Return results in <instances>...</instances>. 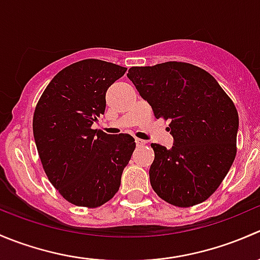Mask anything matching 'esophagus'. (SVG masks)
<instances>
[{
  "label": "esophagus",
  "mask_w": 260,
  "mask_h": 260,
  "mask_svg": "<svg viewBox=\"0 0 260 260\" xmlns=\"http://www.w3.org/2000/svg\"><path fill=\"white\" fill-rule=\"evenodd\" d=\"M146 143H147L146 141L141 140V138H136V145H137L138 147H141V146H145Z\"/></svg>",
  "instance_id": "esophagus-1"
}]
</instances>
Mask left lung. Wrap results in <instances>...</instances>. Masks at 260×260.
Returning <instances> with one entry per match:
<instances>
[{"label": "left lung", "mask_w": 260, "mask_h": 260, "mask_svg": "<svg viewBox=\"0 0 260 260\" xmlns=\"http://www.w3.org/2000/svg\"><path fill=\"white\" fill-rule=\"evenodd\" d=\"M127 77L152 107L170 120L174 146L152 143L149 181L171 205L190 208L209 199L229 172L237 154L239 115L215 78L188 62L132 67Z\"/></svg>", "instance_id": "1"}]
</instances>
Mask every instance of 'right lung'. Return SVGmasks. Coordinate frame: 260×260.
Listing matches in <instances>:
<instances>
[{
    "label": "right lung",
    "mask_w": 260,
    "mask_h": 260,
    "mask_svg": "<svg viewBox=\"0 0 260 260\" xmlns=\"http://www.w3.org/2000/svg\"><path fill=\"white\" fill-rule=\"evenodd\" d=\"M127 68L98 59L57 73L34 112L36 148L50 182L69 203L98 208L111 200L136 148L135 138L93 129L106 111V93Z\"/></svg>",
    "instance_id": "right-lung-1"
}]
</instances>
